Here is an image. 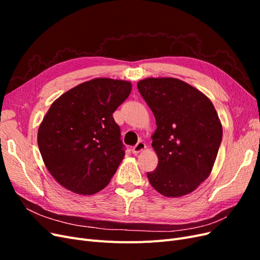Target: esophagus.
Instances as JSON below:
<instances>
[{"label": "esophagus", "mask_w": 260, "mask_h": 260, "mask_svg": "<svg viewBox=\"0 0 260 260\" xmlns=\"http://www.w3.org/2000/svg\"><path fill=\"white\" fill-rule=\"evenodd\" d=\"M145 147H146V145H145V143L143 142V141H139V142L132 147V153L133 154H138L140 152H142Z\"/></svg>", "instance_id": "esophagus-1"}]
</instances>
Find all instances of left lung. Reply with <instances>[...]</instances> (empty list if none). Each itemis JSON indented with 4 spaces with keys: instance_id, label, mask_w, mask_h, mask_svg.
<instances>
[{
    "instance_id": "8db88e82",
    "label": "left lung",
    "mask_w": 260,
    "mask_h": 260,
    "mask_svg": "<svg viewBox=\"0 0 260 260\" xmlns=\"http://www.w3.org/2000/svg\"><path fill=\"white\" fill-rule=\"evenodd\" d=\"M138 89L155 116L153 135L158 165L147 172L157 192L179 198L210 175L222 140V127L210 100L175 78H147Z\"/></svg>"
}]
</instances>
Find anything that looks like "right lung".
Listing matches in <instances>:
<instances>
[{
    "mask_svg": "<svg viewBox=\"0 0 260 260\" xmlns=\"http://www.w3.org/2000/svg\"><path fill=\"white\" fill-rule=\"evenodd\" d=\"M130 92L128 81L98 78L70 89L51 105L39 127L38 145L60 185L91 195L109 183L124 156L113 114Z\"/></svg>",
    "mask_w": 260,
    "mask_h": 260,
    "instance_id": "right-lung-1",
    "label": "right lung"
}]
</instances>
